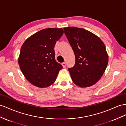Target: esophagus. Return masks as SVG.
I'll return each mask as SVG.
<instances>
[{
    "label": "esophagus",
    "mask_w": 126,
    "mask_h": 126,
    "mask_svg": "<svg viewBox=\"0 0 126 126\" xmlns=\"http://www.w3.org/2000/svg\"><path fill=\"white\" fill-rule=\"evenodd\" d=\"M62 65L63 67V68H65V67H66V63L65 62L62 63Z\"/></svg>",
    "instance_id": "esophagus-1"
}]
</instances>
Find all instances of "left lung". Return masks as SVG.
Instances as JSON below:
<instances>
[{"instance_id":"obj_1","label":"left lung","mask_w":126,"mask_h":126,"mask_svg":"<svg viewBox=\"0 0 126 126\" xmlns=\"http://www.w3.org/2000/svg\"><path fill=\"white\" fill-rule=\"evenodd\" d=\"M64 30L75 55V65L69 68L73 82L80 87L94 85L101 79L108 64L104 43L84 29L71 27Z\"/></svg>"}]
</instances>
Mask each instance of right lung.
Masks as SVG:
<instances>
[{
  "label": "right lung",
  "mask_w": 126,
  "mask_h": 126,
  "mask_svg": "<svg viewBox=\"0 0 126 126\" xmlns=\"http://www.w3.org/2000/svg\"><path fill=\"white\" fill-rule=\"evenodd\" d=\"M63 33L62 28L44 29L31 35L22 45L18 65L32 85L46 88L55 81L63 67L55 59L54 47Z\"/></svg>",
  "instance_id": "add662e5"
}]
</instances>
